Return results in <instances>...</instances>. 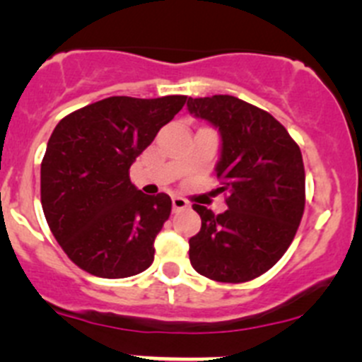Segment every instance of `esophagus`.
Masks as SVG:
<instances>
[{
  "mask_svg": "<svg viewBox=\"0 0 362 362\" xmlns=\"http://www.w3.org/2000/svg\"><path fill=\"white\" fill-rule=\"evenodd\" d=\"M171 204H173V211H180L189 208V203L185 202L184 198H180V196H173V198H171Z\"/></svg>",
  "mask_w": 362,
  "mask_h": 362,
  "instance_id": "obj_1",
  "label": "esophagus"
}]
</instances>
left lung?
Returning a JSON list of instances; mask_svg holds the SVG:
<instances>
[{
  "mask_svg": "<svg viewBox=\"0 0 362 362\" xmlns=\"http://www.w3.org/2000/svg\"><path fill=\"white\" fill-rule=\"evenodd\" d=\"M187 110L218 129L215 173L218 191L229 194L224 214L192 204L202 229L189 240V259L215 282H249L276 264L298 231L305 210L301 151L272 113L229 94L189 98Z\"/></svg>",
  "mask_w": 362,
  "mask_h": 362,
  "instance_id": "1",
  "label": "left lung"
}]
</instances>
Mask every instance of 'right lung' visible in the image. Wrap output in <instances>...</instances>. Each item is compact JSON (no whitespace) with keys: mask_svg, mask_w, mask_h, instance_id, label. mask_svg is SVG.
I'll list each match as a JSON object with an SVG mask.
<instances>
[{"mask_svg":"<svg viewBox=\"0 0 362 362\" xmlns=\"http://www.w3.org/2000/svg\"><path fill=\"white\" fill-rule=\"evenodd\" d=\"M187 96H112L69 113L42 160V206L54 238L83 272L126 279L154 261V240L171 214L170 196H148L129 168Z\"/></svg>","mask_w":362,"mask_h":362,"instance_id":"add662e5","label":"right lung"}]
</instances>
